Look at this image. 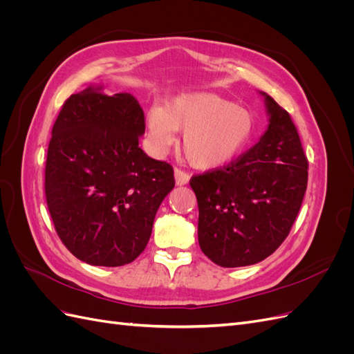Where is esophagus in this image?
Instances as JSON below:
<instances>
[{
	"label": "esophagus",
	"mask_w": 354,
	"mask_h": 354,
	"mask_svg": "<svg viewBox=\"0 0 354 354\" xmlns=\"http://www.w3.org/2000/svg\"><path fill=\"white\" fill-rule=\"evenodd\" d=\"M174 177H176V183H177L178 186L187 185L189 180H190L189 173H186V171L180 169V168H176V169H174Z\"/></svg>",
	"instance_id": "obj_1"
}]
</instances>
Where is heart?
<instances>
[{
    "instance_id": "b5f03b06",
    "label": "heart",
    "mask_w": 354,
    "mask_h": 354,
    "mask_svg": "<svg viewBox=\"0 0 354 354\" xmlns=\"http://www.w3.org/2000/svg\"><path fill=\"white\" fill-rule=\"evenodd\" d=\"M146 122L156 152H165L176 143V131H183V152L201 169L229 162L254 133V116L248 109L212 93L181 94L165 106L155 104Z\"/></svg>"
}]
</instances>
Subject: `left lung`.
<instances>
[{
    "instance_id": "1",
    "label": "left lung",
    "mask_w": 354,
    "mask_h": 354,
    "mask_svg": "<svg viewBox=\"0 0 354 354\" xmlns=\"http://www.w3.org/2000/svg\"><path fill=\"white\" fill-rule=\"evenodd\" d=\"M270 124L227 165L190 178L202 252L221 267L260 263L291 232L307 189L308 160L291 116L263 93Z\"/></svg>"
}]
</instances>
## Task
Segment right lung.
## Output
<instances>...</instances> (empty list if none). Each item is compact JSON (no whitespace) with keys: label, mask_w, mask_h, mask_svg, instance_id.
Instances as JSON below:
<instances>
[{"label":"right lung","mask_w":354,"mask_h":354,"mask_svg":"<svg viewBox=\"0 0 354 354\" xmlns=\"http://www.w3.org/2000/svg\"><path fill=\"white\" fill-rule=\"evenodd\" d=\"M145 113L128 93L88 87L63 103L46 160V199L60 241L81 261H134L152 233L174 169L138 147Z\"/></svg>","instance_id":"obj_1"}]
</instances>
